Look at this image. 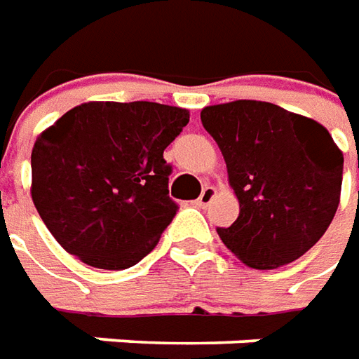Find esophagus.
Wrapping results in <instances>:
<instances>
[{"label": "esophagus", "instance_id": "1", "mask_svg": "<svg viewBox=\"0 0 359 359\" xmlns=\"http://www.w3.org/2000/svg\"><path fill=\"white\" fill-rule=\"evenodd\" d=\"M215 195H216L215 187H212V185H205V187H203V191H201L199 199H197V205H199V207H207L208 203L215 199Z\"/></svg>", "mask_w": 359, "mask_h": 359}]
</instances>
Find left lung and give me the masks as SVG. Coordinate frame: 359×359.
Listing matches in <instances>:
<instances>
[{
    "mask_svg": "<svg viewBox=\"0 0 359 359\" xmlns=\"http://www.w3.org/2000/svg\"><path fill=\"white\" fill-rule=\"evenodd\" d=\"M240 203L224 245L253 269L288 265L313 248L340 203L344 156L319 121L261 100L201 110Z\"/></svg>",
    "mask_w": 359,
    "mask_h": 359,
    "instance_id": "left-lung-1",
    "label": "left lung"
}]
</instances>
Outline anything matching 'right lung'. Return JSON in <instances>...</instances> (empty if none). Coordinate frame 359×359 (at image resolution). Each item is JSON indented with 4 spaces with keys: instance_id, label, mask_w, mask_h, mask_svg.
<instances>
[{
    "instance_id": "1",
    "label": "right lung",
    "mask_w": 359,
    "mask_h": 359,
    "mask_svg": "<svg viewBox=\"0 0 359 359\" xmlns=\"http://www.w3.org/2000/svg\"><path fill=\"white\" fill-rule=\"evenodd\" d=\"M189 110L158 102H85L38 135L30 195L67 253L106 271L137 265L175 216L164 149Z\"/></svg>"
}]
</instances>
